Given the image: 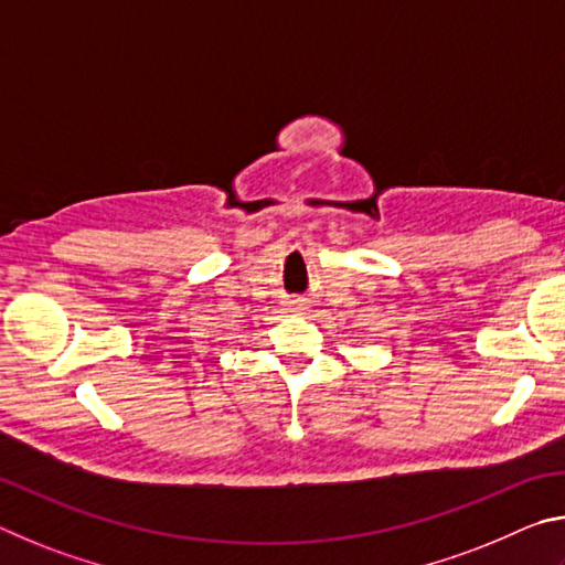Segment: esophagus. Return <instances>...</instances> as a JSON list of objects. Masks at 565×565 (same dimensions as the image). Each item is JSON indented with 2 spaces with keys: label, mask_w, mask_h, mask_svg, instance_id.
Listing matches in <instances>:
<instances>
[{
  "label": "esophagus",
  "mask_w": 565,
  "mask_h": 565,
  "mask_svg": "<svg viewBox=\"0 0 565 565\" xmlns=\"http://www.w3.org/2000/svg\"><path fill=\"white\" fill-rule=\"evenodd\" d=\"M292 305H300V300H295V302H292Z\"/></svg>",
  "instance_id": "esophagus-1"
}]
</instances>
